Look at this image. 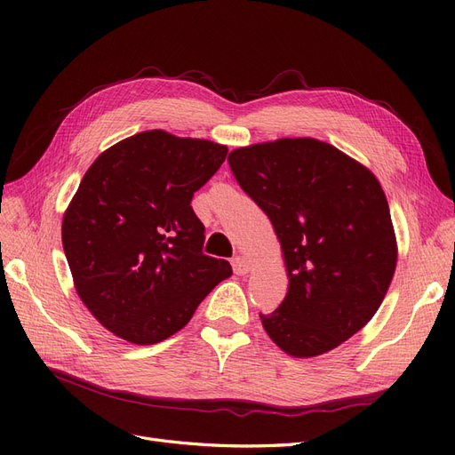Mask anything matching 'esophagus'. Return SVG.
I'll list each match as a JSON object with an SVG mask.
<instances>
[{"instance_id": "1", "label": "esophagus", "mask_w": 455, "mask_h": 455, "mask_svg": "<svg viewBox=\"0 0 455 455\" xmlns=\"http://www.w3.org/2000/svg\"><path fill=\"white\" fill-rule=\"evenodd\" d=\"M231 267H233V273L235 275H246L251 271V261L243 258V256H237L231 259Z\"/></svg>"}]
</instances>
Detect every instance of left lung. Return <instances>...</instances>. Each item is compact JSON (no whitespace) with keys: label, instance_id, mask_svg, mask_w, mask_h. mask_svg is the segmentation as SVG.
<instances>
[{"label":"left lung","instance_id":"8db88e82","mask_svg":"<svg viewBox=\"0 0 455 455\" xmlns=\"http://www.w3.org/2000/svg\"><path fill=\"white\" fill-rule=\"evenodd\" d=\"M233 176L271 220L288 292L267 336L286 355L336 349L376 315L396 267L387 197L370 169L316 139L233 149Z\"/></svg>","mask_w":455,"mask_h":455}]
</instances>
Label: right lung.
<instances>
[{
	"label": "right lung",
	"mask_w": 455,
	"mask_h": 455,
	"mask_svg": "<svg viewBox=\"0 0 455 455\" xmlns=\"http://www.w3.org/2000/svg\"><path fill=\"white\" fill-rule=\"evenodd\" d=\"M228 146L144 131L94 159L62 218L76 292L109 332L154 346L182 330L226 259L203 254L204 226L191 197Z\"/></svg>",
	"instance_id": "right-lung-1"
}]
</instances>
